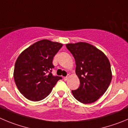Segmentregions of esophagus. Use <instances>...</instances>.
Segmentation results:
<instances>
[{
    "mask_svg": "<svg viewBox=\"0 0 128 128\" xmlns=\"http://www.w3.org/2000/svg\"><path fill=\"white\" fill-rule=\"evenodd\" d=\"M69 78H70V75L68 74V76H66V77L64 78V80H65V81H67V80H68V79H69Z\"/></svg>",
    "mask_w": 128,
    "mask_h": 128,
    "instance_id": "esophagus-1",
    "label": "esophagus"
}]
</instances>
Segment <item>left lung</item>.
I'll return each instance as SVG.
<instances>
[{
    "label": "left lung",
    "instance_id": "1",
    "mask_svg": "<svg viewBox=\"0 0 128 128\" xmlns=\"http://www.w3.org/2000/svg\"><path fill=\"white\" fill-rule=\"evenodd\" d=\"M67 48L76 61V74L80 85L72 90L74 97L83 104L95 102L104 95L112 80L110 64L106 55L85 42L68 44Z\"/></svg>",
    "mask_w": 128,
    "mask_h": 128
}]
</instances>
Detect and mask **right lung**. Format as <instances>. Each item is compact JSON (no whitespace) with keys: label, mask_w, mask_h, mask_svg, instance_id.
<instances>
[{"label":"right lung","mask_w":128,"mask_h":128,"mask_svg":"<svg viewBox=\"0 0 128 128\" xmlns=\"http://www.w3.org/2000/svg\"><path fill=\"white\" fill-rule=\"evenodd\" d=\"M62 44L48 40L34 43L18 57L14 71L19 91L32 101H40L49 95L62 77L53 76L52 60Z\"/></svg>","instance_id":"1"}]
</instances>
